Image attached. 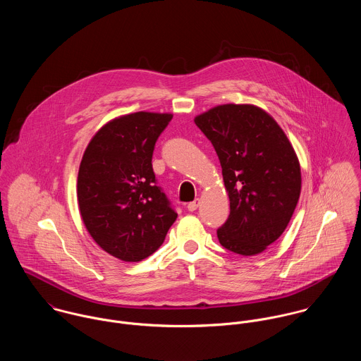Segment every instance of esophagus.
Instances as JSON below:
<instances>
[{
	"mask_svg": "<svg viewBox=\"0 0 361 361\" xmlns=\"http://www.w3.org/2000/svg\"><path fill=\"white\" fill-rule=\"evenodd\" d=\"M200 200H195L194 202H190L188 203V206H187V209L190 210V212H195L197 209H198V206H200Z\"/></svg>",
	"mask_w": 361,
	"mask_h": 361,
	"instance_id": "obj_1",
	"label": "esophagus"
}]
</instances>
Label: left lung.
I'll return each instance as SVG.
<instances>
[{
	"mask_svg": "<svg viewBox=\"0 0 361 361\" xmlns=\"http://www.w3.org/2000/svg\"><path fill=\"white\" fill-rule=\"evenodd\" d=\"M194 121L214 147L230 198L217 238L242 256L262 253L285 231L300 197L292 144L266 111L249 104L219 105Z\"/></svg>",
	"mask_w": 361,
	"mask_h": 361,
	"instance_id": "1",
	"label": "left lung"
}]
</instances>
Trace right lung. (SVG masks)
<instances>
[{
  "instance_id": "1",
  "label": "right lung",
  "mask_w": 361,
  "mask_h": 361,
  "mask_svg": "<svg viewBox=\"0 0 361 361\" xmlns=\"http://www.w3.org/2000/svg\"><path fill=\"white\" fill-rule=\"evenodd\" d=\"M171 114L135 112L104 124L78 176L82 223L106 253L141 262L163 243L177 213L157 185L152 154Z\"/></svg>"
}]
</instances>
